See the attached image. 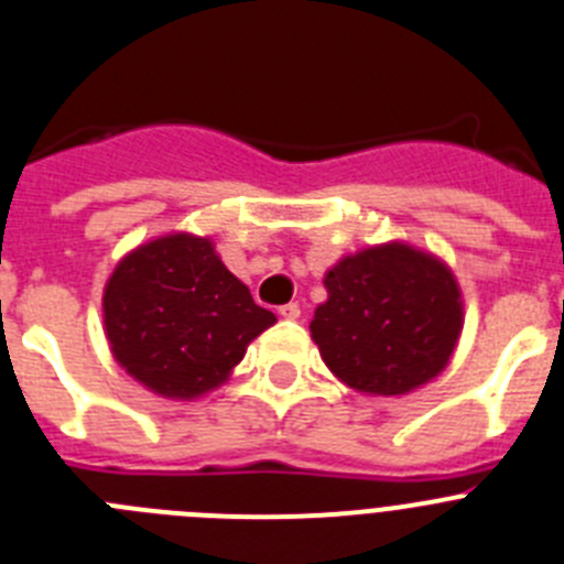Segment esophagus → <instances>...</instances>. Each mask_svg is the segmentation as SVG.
Here are the masks:
<instances>
[{
	"label": "esophagus",
	"mask_w": 564,
	"mask_h": 564,
	"mask_svg": "<svg viewBox=\"0 0 564 564\" xmlns=\"http://www.w3.org/2000/svg\"><path fill=\"white\" fill-rule=\"evenodd\" d=\"M279 316H282V318H291V322H293V318L302 316V307H299L296 302H288V305L279 307Z\"/></svg>",
	"instance_id": "esophagus-1"
}]
</instances>
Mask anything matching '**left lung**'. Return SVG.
<instances>
[{
  "instance_id": "left-lung-1",
  "label": "left lung",
  "mask_w": 564,
  "mask_h": 564,
  "mask_svg": "<svg viewBox=\"0 0 564 564\" xmlns=\"http://www.w3.org/2000/svg\"><path fill=\"white\" fill-rule=\"evenodd\" d=\"M311 336L358 392L403 395L449 364L463 325L460 291L441 259L401 242L341 259L325 276Z\"/></svg>"
}]
</instances>
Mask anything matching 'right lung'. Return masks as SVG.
Instances as JSON below:
<instances>
[{
    "instance_id": "add662e5",
    "label": "right lung",
    "mask_w": 564,
    "mask_h": 564,
    "mask_svg": "<svg viewBox=\"0 0 564 564\" xmlns=\"http://www.w3.org/2000/svg\"><path fill=\"white\" fill-rule=\"evenodd\" d=\"M276 322L214 253L208 239L172 234L129 253L107 282L104 325L123 370L166 398L226 381L248 341Z\"/></svg>"
}]
</instances>
